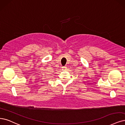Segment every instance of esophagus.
<instances>
[{
  "mask_svg": "<svg viewBox=\"0 0 125 125\" xmlns=\"http://www.w3.org/2000/svg\"><path fill=\"white\" fill-rule=\"evenodd\" d=\"M62 70H63V71H66V67H65V66L62 67Z\"/></svg>",
  "mask_w": 125,
  "mask_h": 125,
  "instance_id": "esophagus-1",
  "label": "esophagus"
}]
</instances>
